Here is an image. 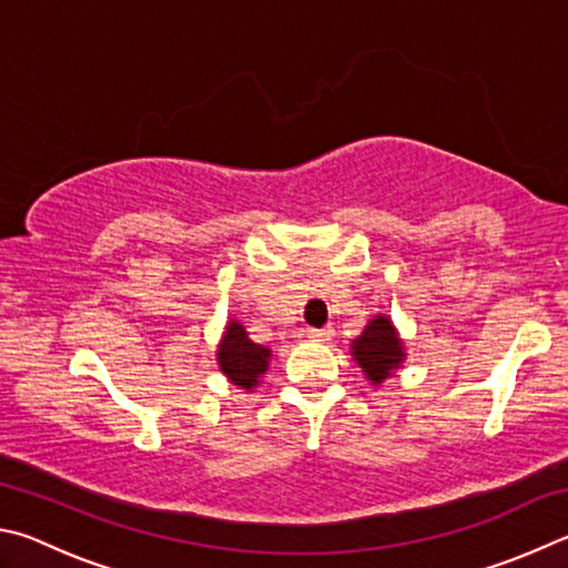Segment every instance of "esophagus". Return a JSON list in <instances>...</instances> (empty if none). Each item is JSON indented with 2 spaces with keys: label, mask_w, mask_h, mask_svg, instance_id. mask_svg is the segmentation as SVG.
<instances>
[{
  "label": "esophagus",
  "mask_w": 568,
  "mask_h": 568,
  "mask_svg": "<svg viewBox=\"0 0 568 568\" xmlns=\"http://www.w3.org/2000/svg\"><path fill=\"white\" fill-rule=\"evenodd\" d=\"M332 336H334L332 326H324V329H310L312 342H332Z\"/></svg>",
  "instance_id": "obj_1"
}]
</instances>
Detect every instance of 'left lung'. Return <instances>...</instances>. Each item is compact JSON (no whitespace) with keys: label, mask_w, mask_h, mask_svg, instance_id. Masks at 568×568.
Returning <instances> with one entry per match:
<instances>
[{"label":"left lung","mask_w":568,"mask_h":568,"mask_svg":"<svg viewBox=\"0 0 568 568\" xmlns=\"http://www.w3.org/2000/svg\"><path fill=\"white\" fill-rule=\"evenodd\" d=\"M352 359L359 364L366 382L372 386H382L386 379L402 369L406 362V349L399 329H396L392 316L376 314L364 332L352 342Z\"/></svg>","instance_id":"1"}]
</instances>
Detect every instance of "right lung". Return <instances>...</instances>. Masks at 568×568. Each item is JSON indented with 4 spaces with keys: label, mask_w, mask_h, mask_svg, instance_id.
<instances>
[{
    "label": "right lung",
    "mask_w": 568,
    "mask_h": 568,
    "mask_svg": "<svg viewBox=\"0 0 568 568\" xmlns=\"http://www.w3.org/2000/svg\"><path fill=\"white\" fill-rule=\"evenodd\" d=\"M268 362H272V349L248 339L242 322L229 320L222 339L216 344L219 372L239 389L252 392L266 374Z\"/></svg>",
    "instance_id": "1"
}]
</instances>
